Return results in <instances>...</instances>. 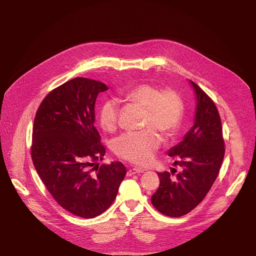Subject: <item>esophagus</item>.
Listing matches in <instances>:
<instances>
[{
    "label": "esophagus",
    "mask_w": 256,
    "mask_h": 256,
    "mask_svg": "<svg viewBox=\"0 0 256 256\" xmlns=\"http://www.w3.org/2000/svg\"><path fill=\"white\" fill-rule=\"evenodd\" d=\"M144 170L142 169H138V168H132V169H130L128 172H126V175L128 176H132L134 174H140L142 173Z\"/></svg>",
    "instance_id": "34e87169"
}]
</instances>
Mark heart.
<instances>
[{
	"label": "heart",
	"mask_w": 256,
	"mask_h": 256,
	"mask_svg": "<svg viewBox=\"0 0 256 256\" xmlns=\"http://www.w3.org/2000/svg\"><path fill=\"white\" fill-rule=\"evenodd\" d=\"M124 99L146 110L144 128L140 132H124L112 142L114 152L130 163L147 166L152 163L156 151L161 146L158 130L165 136H174L181 126L184 105L175 90L160 88L151 84H140L124 94ZM120 109L116 101L106 100L99 108V124L108 132L116 130L118 124Z\"/></svg>",
	"instance_id": "obj_1"
}]
</instances>
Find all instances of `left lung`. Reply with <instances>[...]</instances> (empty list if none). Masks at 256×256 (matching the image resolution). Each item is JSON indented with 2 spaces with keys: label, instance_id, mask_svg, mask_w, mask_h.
Masks as SVG:
<instances>
[{
  "label": "left lung",
  "instance_id": "left-lung-1",
  "mask_svg": "<svg viewBox=\"0 0 256 256\" xmlns=\"http://www.w3.org/2000/svg\"><path fill=\"white\" fill-rule=\"evenodd\" d=\"M196 105L194 122L184 140L168 151L182 170L172 178L158 173L160 186L152 196L153 206L169 216H181L194 210L206 196L220 171L225 144L221 118L212 100L192 80ZM176 170L172 168L171 173Z\"/></svg>",
  "mask_w": 256,
  "mask_h": 256
}]
</instances>
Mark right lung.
Listing matches in <instances>:
<instances>
[{"label": "right lung", "instance_id": "1", "mask_svg": "<svg viewBox=\"0 0 256 256\" xmlns=\"http://www.w3.org/2000/svg\"><path fill=\"white\" fill-rule=\"evenodd\" d=\"M108 87L87 78L72 79L52 90L36 112L31 156L56 202L91 218L112 206L126 169L120 162L99 166L105 155L95 122V102Z\"/></svg>", "mask_w": 256, "mask_h": 256}]
</instances>
